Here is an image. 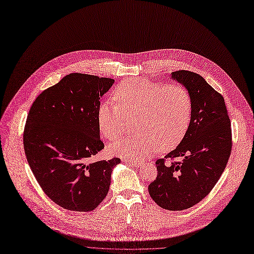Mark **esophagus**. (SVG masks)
<instances>
[{
  "mask_svg": "<svg viewBox=\"0 0 254 254\" xmlns=\"http://www.w3.org/2000/svg\"><path fill=\"white\" fill-rule=\"evenodd\" d=\"M123 162H124V163H126V164H128L129 166H133V167H140L141 165H142V163H140V162L129 161V160H127V159H123Z\"/></svg>",
  "mask_w": 254,
  "mask_h": 254,
  "instance_id": "1",
  "label": "esophagus"
}]
</instances>
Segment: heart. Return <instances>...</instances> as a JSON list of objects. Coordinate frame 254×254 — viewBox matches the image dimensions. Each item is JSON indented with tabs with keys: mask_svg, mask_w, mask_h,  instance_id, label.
Listing matches in <instances>:
<instances>
[{
	"mask_svg": "<svg viewBox=\"0 0 254 254\" xmlns=\"http://www.w3.org/2000/svg\"><path fill=\"white\" fill-rule=\"evenodd\" d=\"M116 105L98 108L101 135L113 140L126 129V118L137 117V135L112 143L109 151L130 161H142L157 152L176 146L188 130L192 100L187 88L179 84L163 86L146 80H127L113 93Z\"/></svg>",
	"mask_w": 254,
	"mask_h": 254,
	"instance_id": "b5f03b06",
	"label": "heart"
}]
</instances>
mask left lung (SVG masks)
Returning <instances> with one entry per match:
<instances>
[{
	"instance_id": "left-lung-1",
	"label": "left lung",
	"mask_w": 254,
	"mask_h": 254,
	"mask_svg": "<svg viewBox=\"0 0 254 254\" xmlns=\"http://www.w3.org/2000/svg\"><path fill=\"white\" fill-rule=\"evenodd\" d=\"M171 80L190 92L191 120L180 144L156 162L158 176L148 191L162 208L182 211L202 200L223 173L231 151V128L223 96L201 75L179 70L171 72ZM175 157L183 161L166 162Z\"/></svg>"
}]
</instances>
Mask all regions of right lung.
I'll use <instances>...</instances> for the list:
<instances>
[{"mask_svg":"<svg viewBox=\"0 0 254 254\" xmlns=\"http://www.w3.org/2000/svg\"><path fill=\"white\" fill-rule=\"evenodd\" d=\"M110 78L70 73L33 103L24 131L25 153L49 198L74 212H90L107 196L120 159L90 163L104 148L97 111L114 84Z\"/></svg>","mask_w":254,"mask_h":254,"instance_id":"obj_1","label":"right lung"}]
</instances>
